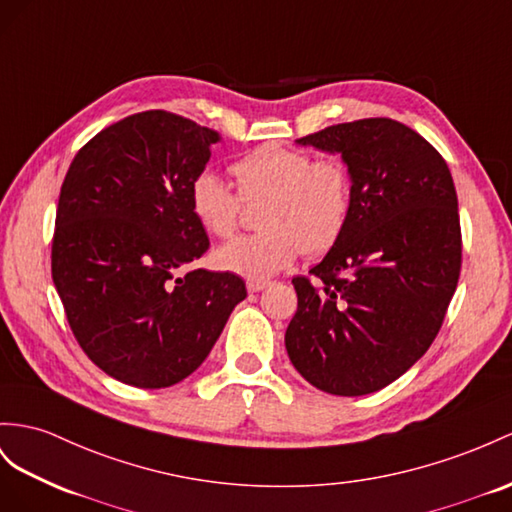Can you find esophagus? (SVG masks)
I'll return each mask as SVG.
<instances>
[{"label":"esophagus","mask_w":512,"mask_h":512,"mask_svg":"<svg viewBox=\"0 0 512 512\" xmlns=\"http://www.w3.org/2000/svg\"><path fill=\"white\" fill-rule=\"evenodd\" d=\"M268 285H270V281H248L246 283L248 292H261V290H266Z\"/></svg>","instance_id":"34e87169"}]
</instances>
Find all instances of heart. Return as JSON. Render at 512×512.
Here are the masks:
<instances>
[{"instance_id":"obj_1","label":"heart","mask_w":512,"mask_h":512,"mask_svg":"<svg viewBox=\"0 0 512 512\" xmlns=\"http://www.w3.org/2000/svg\"><path fill=\"white\" fill-rule=\"evenodd\" d=\"M238 192L212 170L190 186L196 222L216 238L238 231L244 203L259 205L261 233L242 235L214 251V266L251 281H266L292 266L300 253L318 257L342 238L355 199L348 166L283 144H261L233 162Z\"/></svg>"}]
</instances>
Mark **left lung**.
<instances>
[{"mask_svg":"<svg viewBox=\"0 0 512 512\" xmlns=\"http://www.w3.org/2000/svg\"><path fill=\"white\" fill-rule=\"evenodd\" d=\"M298 142L342 153L355 199L339 242L311 277L292 279L285 348L313 387L365 396L400 378L441 329L463 261L454 181L426 138L385 116Z\"/></svg>","mask_w":512,"mask_h":512,"instance_id":"obj_1","label":"left lung"}]
</instances>
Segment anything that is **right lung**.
Here are the masks:
<instances>
[{"instance_id": "obj_1", "label": "right lung", "mask_w": 512, "mask_h": 512, "mask_svg": "<svg viewBox=\"0 0 512 512\" xmlns=\"http://www.w3.org/2000/svg\"><path fill=\"white\" fill-rule=\"evenodd\" d=\"M216 142L186 116L138 112L90 138L64 177L51 277L77 344L125 385L190 376L246 298L238 274L192 266L209 238L190 186Z\"/></svg>"}]
</instances>
